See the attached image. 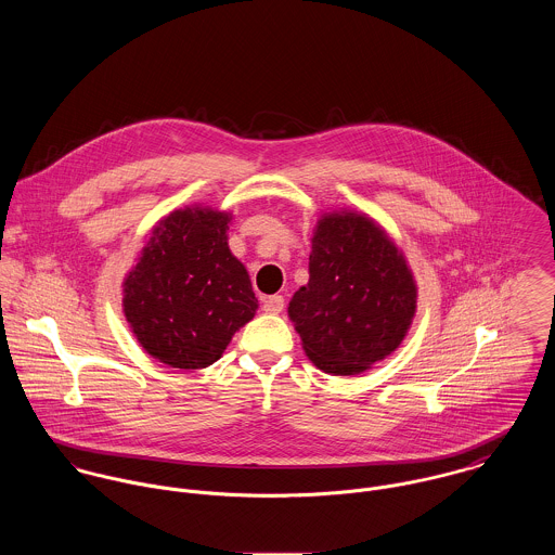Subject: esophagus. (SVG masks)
Here are the masks:
<instances>
[{"label":"esophagus","mask_w":555,"mask_h":555,"mask_svg":"<svg viewBox=\"0 0 555 555\" xmlns=\"http://www.w3.org/2000/svg\"><path fill=\"white\" fill-rule=\"evenodd\" d=\"M283 308H285V298H283V296H268V298H263V310H266V312L276 314V312H281Z\"/></svg>","instance_id":"obj_1"}]
</instances>
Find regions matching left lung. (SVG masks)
Wrapping results in <instances>:
<instances>
[{"label":"left lung","instance_id":"left-lung-1","mask_svg":"<svg viewBox=\"0 0 555 555\" xmlns=\"http://www.w3.org/2000/svg\"><path fill=\"white\" fill-rule=\"evenodd\" d=\"M415 308V279L380 225L347 210L317 221L308 283L287 308L317 369L358 374L385 360L404 340Z\"/></svg>","mask_w":555,"mask_h":555}]
</instances>
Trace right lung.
<instances>
[{
    "instance_id": "obj_1",
    "label": "right lung",
    "mask_w": 555,
    "mask_h": 555,
    "mask_svg": "<svg viewBox=\"0 0 555 555\" xmlns=\"http://www.w3.org/2000/svg\"><path fill=\"white\" fill-rule=\"evenodd\" d=\"M230 212L186 206L162 219L124 283L142 349L166 366L206 369L255 317L247 268L228 247Z\"/></svg>"
}]
</instances>
